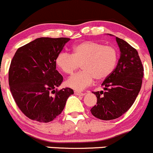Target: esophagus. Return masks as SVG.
I'll list each match as a JSON object with an SVG mask.
<instances>
[{"label":"esophagus","instance_id":"obj_1","mask_svg":"<svg viewBox=\"0 0 153 153\" xmlns=\"http://www.w3.org/2000/svg\"><path fill=\"white\" fill-rule=\"evenodd\" d=\"M74 94L76 96H84L85 95L84 93L79 92V91H74Z\"/></svg>","mask_w":153,"mask_h":153}]
</instances>
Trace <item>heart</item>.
I'll return each instance as SVG.
<instances>
[{"mask_svg": "<svg viewBox=\"0 0 153 153\" xmlns=\"http://www.w3.org/2000/svg\"><path fill=\"white\" fill-rule=\"evenodd\" d=\"M118 59L119 54L115 47L86 40L75 45L71 54L59 53L55 62L58 68L68 75L73 74L81 65L82 71L69 78L67 85L82 91L91 85L94 79L100 81L109 76L117 65Z\"/></svg>", "mask_w": 153, "mask_h": 153, "instance_id": "1", "label": "heart"}]
</instances>
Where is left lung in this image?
Returning <instances> with one entry per match:
<instances>
[{"label":"left lung","mask_w":153,"mask_h":153,"mask_svg":"<svg viewBox=\"0 0 153 153\" xmlns=\"http://www.w3.org/2000/svg\"><path fill=\"white\" fill-rule=\"evenodd\" d=\"M120 48V58L116 68L102 82L105 92H93L97 105L91 108L92 115L102 120L117 119L134 103L144 76V67L138 51L122 39L116 37Z\"/></svg>","instance_id":"1"}]
</instances>
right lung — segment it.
Listing matches in <instances>:
<instances>
[{"label":"right lung","mask_w":153,"mask_h":153,"mask_svg":"<svg viewBox=\"0 0 153 153\" xmlns=\"http://www.w3.org/2000/svg\"><path fill=\"white\" fill-rule=\"evenodd\" d=\"M66 37H40L19 48L11 61L9 85L17 105L31 120L47 123L59 116L71 88L57 90L63 77L56 70V58Z\"/></svg>","instance_id":"1"}]
</instances>
